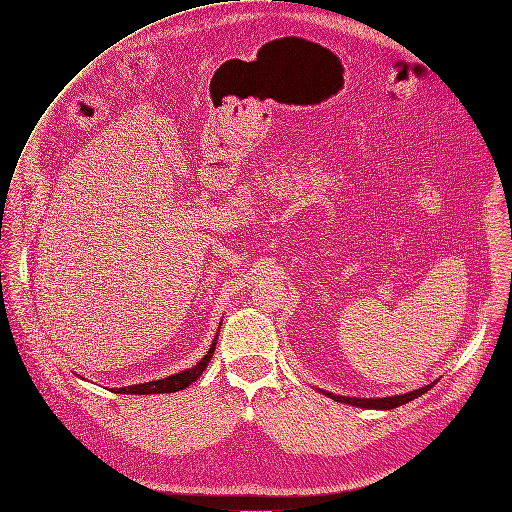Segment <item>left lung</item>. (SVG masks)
<instances>
[{"mask_svg": "<svg viewBox=\"0 0 512 512\" xmlns=\"http://www.w3.org/2000/svg\"><path fill=\"white\" fill-rule=\"evenodd\" d=\"M436 382L420 388V390H414V392H408V394H402V396H390V398H346V396H333L329 392H323L325 396H329L331 400L335 402H344V404H350V406H358V408H374V410H392V408H398L402 404H408L412 402L414 398L426 394Z\"/></svg>", "mask_w": 512, "mask_h": 512, "instance_id": "obj_1", "label": "left lung"}]
</instances>
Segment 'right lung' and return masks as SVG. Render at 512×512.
<instances>
[{"mask_svg": "<svg viewBox=\"0 0 512 512\" xmlns=\"http://www.w3.org/2000/svg\"><path fill=\"white\" fill-rule=\"evenodd\" d=\"M215 346H217V337L213 339V346L211 350L207 352V356L191 370L187 372H181V374H175V376H168V378H162V380H154V382H146V384H136V386H126V388H116L114 394H138V396H148V394H170V392H179V390H185L189 384L197 382L205 368L209 366L213 354H215Z\"/></svg>", "mask_w": 512, "mask_h": 512, "instance_id": "1", "label": "right lung"}]
</instances>
